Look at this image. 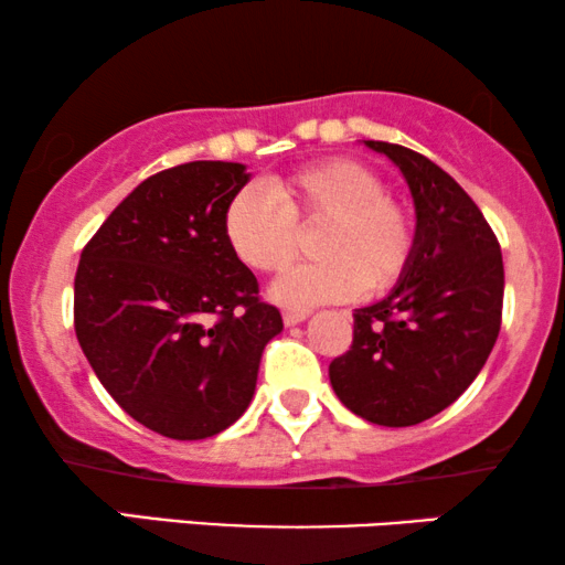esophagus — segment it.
Wrapping results in <instances>:
<instances>
[{
    "instance_id": "34e87169",
    "label": "esophagus",
    "mask_w": 565,
    "mask_h": 565,
    "mask_svg": "<svg viewBox=\"0 0 565 565\" xmlns=\"http://www.w3.org/2000/svg\"><path fill=\"white\" fill-rule=\"evenodd\" d=\"M308 319V311H285L282 321L285 327H296V323H303Z\"/></svg>"
}]
</instances>
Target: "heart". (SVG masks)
Segmentation results:
<instances>
[{"label":"heart","mask_w":565,"mask_h":565,"mask_svg":"<svg viewBox=\"0 0 565 565\" xmlns=\"http://www.w3.org/2000/svg\"><path fill=\"white\" fill-rule=\"evenodd\" d=\"M313 223H323L313 244L323 259L288 269L269 288L288 308L339 303L365 288L388 290L414 257L412 215L354 159L316 161L267 190H238L223 211V236L254 273H277L296 254L298 226Z\"/></svg>","instance_id":"obj_1"}]
</instances>
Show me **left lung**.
Returning a JSON list of instances; mask_svg holds the SVG:
<instances>
[{
	"mask_svg": "<svg viewBox=\"0 0 565 565\" xmlns=\"http://www.w3.org/2000/svg\"><path fill=\"white\" fill-rule=\"evenodd\" d=\"M404 174L414 257L388 296L354 308L350 352L329 365L337 398L381 427H412L476 381L497 344L504 262L497 236L445 169L406 146L365 141Z\"/></svg>",
	"mask_w": 565,
	"mask_h": 565,
	"instance_id": "8db88e82",
	"label": "left lung"
}]
</instances>
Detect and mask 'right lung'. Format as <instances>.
<instances>
[{
  "label": "right lung",
  "instance_id": "1",
  "mask_svg": "<svg viewBox=\"0 0 565 565\" xmlns=\"http://www.w3.org/2000/svg\"><path fill=\"white\" fill-rule=\"evenodd\" d=\"M236 161H190L149 177L84 246L74 329L126 414L169 439L228 429L254 398L282 316L223 236L249 182Z\"/></svg>",
  "mask_w": 565,
  "mask_h": 565
}]
</instances>
